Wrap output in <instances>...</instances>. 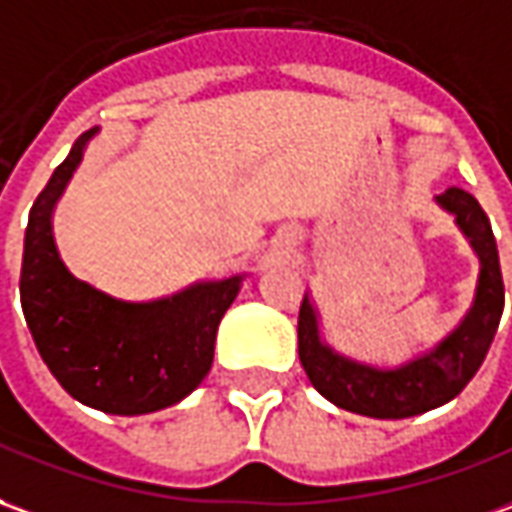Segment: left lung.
<instances>
[{"instance_id": "obj_1", "label": "left lung", "mask_w": 512, "mask_h": 512, "mask_svg": "<svg viewBox=\"0 0 512 512\" xmlns=\"http://www.w3.org/2000/svg\"><path fill=\"white\" fill-rule=\"evenodd\" d=\"M438 205L455 213L457 227L480 257L474 305L460 321V327L449 338H443L430 355L416 357L407 366L382 371L335 355L321 341L316 310L305 296L299 307V360L307 380L332 405L368 418L418 416L455 399L488 355L505 310V282L491 221L480 202L463 188H449L438 196Z\"/></svg>"}]
</instances>
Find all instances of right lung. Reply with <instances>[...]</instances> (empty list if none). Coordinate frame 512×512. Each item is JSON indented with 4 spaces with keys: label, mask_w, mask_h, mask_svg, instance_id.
Wrapping results in <instances>:
<instances>
[{
    "label": "right lung",
    "mask_w": 512,
    "mask_h": 512,
    "mask_svg": "<svg viewBox=\"0 0 512 512\" xmlns=\"http://www.w3.org/2000/svg\"><path fill=\"white\" fill-rule=\"evenodd\" d=\"M82 132L32 202L21 257V310L49 371L82 405L141 416L177 405L213 366L221 316L241 277L199 282L171 299L119 302L71 277L52 238V207L80 166Z\"/></svg>",
    "instance_id": "right-lung-1"
}]
</instances>
